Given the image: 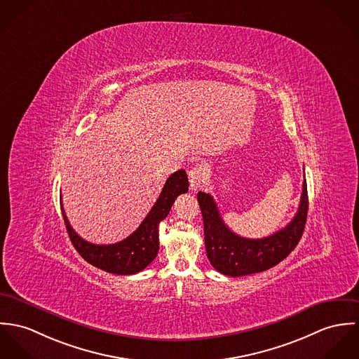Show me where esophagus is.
Here are the masks:
<instances>
[{"label":"esophagus","instance_id":"obj_1","mask_svg":"<svg viewBox=\"0 0 359 359\" xmlns=\"http://www.w3.org/2000/svg\"><path fill=\"white\" fill-rule=\"evenodd\" d=\"M206 176H208V169L205 168V165H196L194 168H191L189 170V180H190V189L191 190H197L199 189L203 182L206 180Z\"/></svg>","mask_w":359,"mask_h":359}]
</instances>
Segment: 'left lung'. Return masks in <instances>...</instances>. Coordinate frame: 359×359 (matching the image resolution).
Here are the masks:
<instances>
[{
  "label": "left lung",
  "instance_id": "left-lung-1",
  "mask_svg": "<svg viewBox=\"0 0 359 359\" xmlns=\"http://www.w3.org/2000/svg\"><path fill=\"white\" fill-rule=\"evenodd\" d=\"M197 199L203 219L206 256L219 273L229 277L256 274L277 266L299 243L307 220L309 196L306 179L300 205L292 222L266 238H243L233 233L224 224L210 194L199 191Z\"/></svg>",
  "mask_w": 359,
  "mask_h": 359
}]
</instances>
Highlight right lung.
<instances>
[{
	"label": "right lung",
	"instance_id": "obj_1",
	"mask_svg": "<svg viewBox=\"0 0 359 359\" xmlns=\"http://www.w3.org/2000/svg\"><path fill=\"white\" fill-rule=\"evenodd\" d=\"M187 191L189 179L186 170L180 169L172 173L163 184L157 202L137 230L129 237L110 245H96L81 238L70 226L63 205L60 208L69 237L83 260L111 274L130 276L144 270L157 257L160 249L158 226L169 215L175 199Z\"/></svg>",
	"mask_w": 359,
	"mask_h": 359
}]
</instances>
